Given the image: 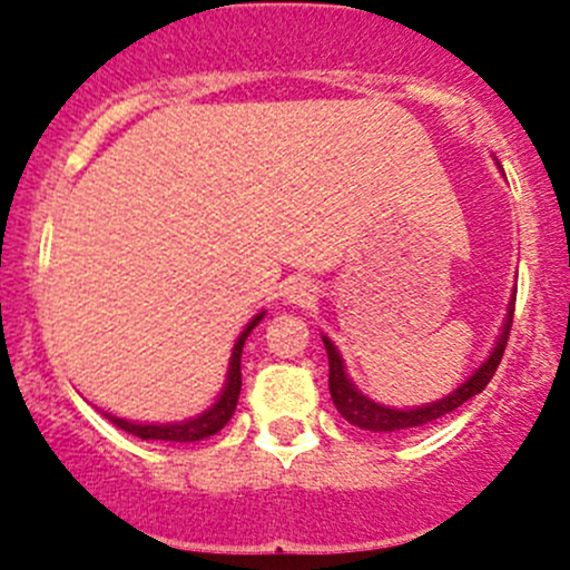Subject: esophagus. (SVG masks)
Listing matches in <instances>:
<instances>
[{
  "mask_svg": "<svg viewBox=\"0 0 570 570\" xmlns=\"http://www.w3.org/2000/svg\"><path fill=\"white\" fill-rule=\"evenodd\" d=\"M284 301L292 303V306H312L317 301V286L308 278H292L284 286Z\"/></svg>",
  "mask_w": 570,
  "mask_h": 570,
  "instance_id": "34e87169",
  "label": "esophagus"
}]
</instances>
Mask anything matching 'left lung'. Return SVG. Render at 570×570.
Wrapping results in <instances>:
<instances>
[{
    "label": "left lung",
    "instance_id": "left-lung-1",
    "mask_svg": "<svg viewBox=\"0 0 570 570\" xmlns=\"http://www.w3.org/2000/svg\"><path fill=\"white\" fill-rule=\"evenodd\" d=\"M513 308H515V295L510 297L508 314H504V322H502V333H499L497 342H493L491 353H488V358L482 361L469 377H465L461 386L452 389V392L441 396V400L424 402V405H413V407L383 405V402H375L372 396L358 392V386L350 381L347 366H344V358L336 350V344H333L327 336H322V344H325L327 350V366H331L327 386H331L333 405H336V411L342 413L350 424H355V428L361 430H370V433H405V430L424 428V424L446 416V413L461 407L465 400L476 396L488 386V383H491L493 372H497L499 361H502L504 347H508L510 325H513Z\"/></svg>",
    "mask_w": 570,
    "mask_h": 570
}]
</instances>
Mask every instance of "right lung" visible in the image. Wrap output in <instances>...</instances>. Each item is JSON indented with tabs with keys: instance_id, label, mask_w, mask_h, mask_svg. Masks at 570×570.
<instances>
[{
	"instance_id": "add662e5",
	"label": "right lung",
	"mask_w": 570,
	"mask_h": 570,
	"mask_svg": "<svg viewBox=\"0 0 570 570\" xmlns=\"http://www.w3.org/2000/svg\"><path fill=\"white\" fill-rule=\"evenodd\" d=\"M264 320V312H258L245 331L239 333L237 342H234L232 358H228V372H226V386L217 394V400L212 402L206 411H200L198 416L181 419V422H168V424H146V422H129V419H120L115 413H105L115 428L126 430V433L137 435L142 441H178V444H189V441H204L209 435L220 433L228 424V419L237 411L239 392H243V347L245 338L250 336L253 327Z\"/></svg>"
}]
</instances>
